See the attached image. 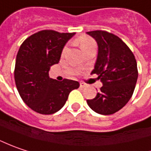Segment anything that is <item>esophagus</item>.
<instances>
[{
  "label": "esophagus",
  "mask_w": 151,
  "mask_h": 151,
  "mask_svg": "<svg viewBox=\"0 0 151 151\" xmlns=\"http://www.w3.org/2000/svg\"><path fill=\"white\" fill-rule=\"evenodd\" d=\"M80 87H81V88L85 87V84H84L83 82H81V83H80Z\"/></svg>",
  "instance_id": "34e87169"
}]
</instances>
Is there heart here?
<instances>
[{"label":"heart","mask_w":151,"mask_h":151,"mask_svg":"<svg viewBox=\"0 0 151 151\" xmlns=\"http://www.w3.org/2000/svg\"><path fill=\"white\" fill-rule=\"evenodd\" d=\"M78 43H79L81 50H84L86 49V48H88V47H93L94 46L93 40L92 38L88 37V36H86V35L81 36L79 39H78ZM67 51H68V47H65L64 49H63V52H62V55L63 56L67 52Z\"/></svg>","instance_id":"1"}]
</instances>
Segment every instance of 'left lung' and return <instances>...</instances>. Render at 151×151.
I'll list each match as a JSON object with an SVG mask.
<instances>
[{"instance_id":"1","label":"left lung","mask_w":151,"mask_h":151,"mask_svg":"<svg viewBox=\"0 0 151 151\" xmlns=\"http://www.w3.org/2000/svg\"><path fill=\"white\" fill-rule=\"evenodd\" d=\"M98 44V57L92 74H97L103 87L96 97L87 99L96 113L112 115L123 108L131 99L138 79L135 57L116 35L104 30L87 32Z\"/></svg>"}]
</instances>
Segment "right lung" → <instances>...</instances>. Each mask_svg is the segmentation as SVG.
Returning a JSON list of instances; mask_svg holds the SVG:
<instances>
[{
  "label": "right lung",
  "instance_id": "add662e5",
  "mask_svg": "<svg viewBox=\"0 0 151 151\" xmlns=\"http://www.w3.org/2000/svg\"><path fill=\"white\" fill-rule=\"evenodd\" d=\"M74 35L41 30L19 47L14 70L16 87L23 101L37 113L51 115L58 111L70 93L79 87L76 81H58L49 77L50 67L59 62L64 45Z\"/></svg>",
  "mask_w": 151,
  "mask_h": 151
}]
</instances>
